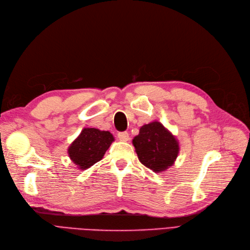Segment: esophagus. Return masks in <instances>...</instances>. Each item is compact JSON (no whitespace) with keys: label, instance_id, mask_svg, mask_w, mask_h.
I'll return each instance as SVG.
<instances>
[{"label":"esophagus","instance_id":"1","mask_svg":"<svg viewBox=\"0 0 250 250\" xmlns=\"http://www.w3.org/2000/svg\"><path fill=\"white\" fill-rule=\"evenodd\" d=\"M118 138L121 141H127L129 139V134L127 132H119L118 133Z\"/></svg>","mask_w":250,"mask_h":250}]
</instances>
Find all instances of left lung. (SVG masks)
<instances>
[{
  "label": "left lung",
  "instance_id": "obj_1",
  "mask_svg": "<svg viewBox=\"0 0 250 250\" xmlns=\"http://www.w3.org/2000/svg\"><path fill=\"white\" fill-rule=\"evenodd\" d=\"M132 144L140 163L156 173L167 170L179 153L177 139L158 121L142 126Z\"/></svg>",
  "mask_w": 250,
  "mask_h": 250
}]
</instances>
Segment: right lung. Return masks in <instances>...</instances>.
Here are the masks:
<instances>
[{
  "label": "right lung",
  "mask_w": 250,
  "mask_h": 250,
  "mask_svg": "<svg viewBox=\"0 0 250 250\" xmlns=\"http://www.w3.org/2000/svg\"><path fill=\"white\" fill-rule=\"evenodd\" d=\"M113 141L114 137L109 131L84 128L69 146V157L79 169L85 170L103 159Z\"/></svg>",
  "instance_id": "obj_1"
}]
</instances>
